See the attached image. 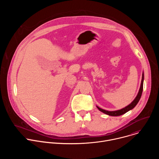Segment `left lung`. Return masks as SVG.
<instances>
[{"label": "left lung", "instance_id": "obj_1", "mask_svg": "<svg viewBox=\"0 0 159 159\" xmlns=\"http://www.w3.org/2000/svg\"><path fill=\"white\" fill-rule=\"evenodd\" d=\"M143 80H144V74L143 72L142 74V81H141V84H140V89H139V91L138 93V94L137 96H136V98H134V99L129 104H128L127 106L121 109H119V110H116V111H106V110H104L103 109H101L99 107H98V106H96V107H98V109L102 112L103 113H104V114L106 115H107L109 116H121L122 115H124L125 113L127 112L128 111L131 110L132 109H133L136 105H137L138 104V102H139L140 98H141V96H142V92H143Z\"/></svg>", "mask_w": 159, "mask_h": 159}]
</instances>
